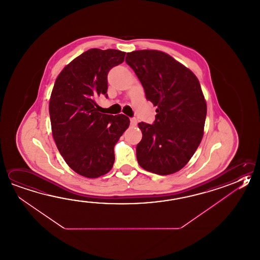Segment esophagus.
<instances>
[{"label": "esophagus", "mask_w": 260, "mask_h": 260, "mask_svg": "<svg viewBox=\"0 0 260 260\" xmlns=\"http://www.w3.org/2000/svg\"><path fill=\"white\" fill-rule=\"evenodd\" d=\"M131 125L132 126H136L137 125V119L135 118H131Z\"/></svg>", "instance_id": "1"}]
</instances>
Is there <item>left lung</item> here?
I'll list each match as a JSON object with an SVG mask.
<instances>
[{"label": "left lung", "instance_id": "left-lung-1", "mask_svg": "<svg viewBox=\"0 0 260 260\" xmlns=\"http://www.w3.org/2000/svg\"><path fill=\"white\" fill-rule=\"evenodd\" d=\"M125 60L142 83L146 99L157 107L153 124H138L142 133L138 162L161 176L179 171L203 136L207 105L200 82L189 69L159 50H135Z\"/></svg>", "mask_w": 260, "mask_h": 260}]
</instances>
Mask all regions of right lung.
I'll return each instance as SVG.
<instances>
[{"label":"right lung","instance_id":"1","mask_svg":"<svg viewBox=\"0 0 260 260\" xmlns=\"http://www.w3.org/2000/svg\"><path fill=\"white\" fill-rule=\"evenodd\" d=\"M118 49H89L56 79L49 100L52 135L65 162L74 172L96 178L111 170L114 147L129 118L98 112L95 99L108 98V72L124 61Z\"/></svg>","mask_w":260,"mask_h":260}]
</instances>
